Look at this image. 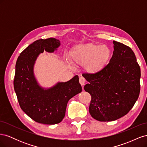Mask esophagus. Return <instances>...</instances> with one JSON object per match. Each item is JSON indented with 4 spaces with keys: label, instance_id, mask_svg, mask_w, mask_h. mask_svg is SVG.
Segmentation results:
<instances>
[{
    "label": "esophagus",
    "instance_id": "34e87169",
    "mask_svg": "<svg viewBox=\"0 0 147 147\" xmlns=\"http://www.w3.org/2000/svg\"><path fill=\"white\" fill-rule=\"evenodd\" d=\"M85 79H84V77H80L79 78V83H80V84L82 86H83V85H84V83H85Z\"/></svg>",
    "mask_w": 147,
    "mask_h": 147
}]
</instances>
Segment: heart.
<instances>
[{
    "instance_id": "obj_1",
    "label": "heart",
    "mask_w": 147,
    "mask_h": 147,
    "mask_svg": "<svg viewBox=\"0 0 147 147\" xmlns=\"http://www.w3.org/2000/svg\"><path fill=\"white\" fill-rule=\"evenodd\" d=\"M111 55L107 45L89 43L75 47L70 53V60L75 65L85 66L89 73L96 74L108 64Z\"/></svg>"
}]
</instances>
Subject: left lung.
I'll use <instances>...</instances> for the list:
<instances>
[{
  "instance_id": "1",
  "label": "left lung",
  "mask_w": 147,
  "mask_h": 147,
  "mask_svg": "<svg viewBox=\"0 0 147 147\" xmlns=\"http://www.w3.org/2000/svg\"><path fill=\"white\" fill-rule=\"evenodd\" d=\"M110 63L100 72L83 74L89 82L84 90L91 96V117L99 121H112L126 115L134 105L140 91V68L132 49L113 41Z\"/></svg>"
}]
</instances>
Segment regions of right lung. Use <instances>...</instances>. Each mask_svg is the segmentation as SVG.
I'll list each match as a JSON object with an SVG mask.
<instances>
[{"mask_svg":"<svg viewBox=\"0 0 147 147\" xmlns=\"http://www.w3.org/2000/svg\"><path fill=\"white\" fill-rule=\"evenodd\" d=\"M59 45V40L54 38L37 40L21 53L16 63L13 84L20 106L39 123H59L65 117L69 99L82 90L77 75L47 90L40 87L35 80L33 67L38 55L44 50L53 52Z\"/></svg>","mask_w":147,"mask_h":147,"instance_id":"add662e5","label":"right lung"}]
</instances>
